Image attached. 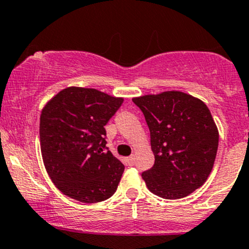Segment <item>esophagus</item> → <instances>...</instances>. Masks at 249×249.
<instances>
[{"mask_svg":"<svg viewBox=\"0 0 249 249\" xmlns=\"http://www.w3.org/2000/svg\"><path fill=\"white\" fill-rule=\"evenodd\" d=\"M126 162L128 164V166H133V165H134V157L133 156L128 157V158L126 159Z\"/></svg>","mask_w":249,"mask_h":249,"instance_id":"obj_1","label":"esophagus"}]
</instances>
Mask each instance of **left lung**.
Masks as SVG:
<instances>
[{
  "instance_id": "left-lung-1",
  "label": "left lung",
  "mask_w": 249,
  "mask_h": 249,
  "mask_svg": "<svg viewBox=\"0 0 249 249\" xmlns=\"http://www.w3.org/2000/svg\"><path fill=\"white\" fill-rule=\"evenodd\" d=\"M132 101L150 130L154 164L142 173L148 190L174 200L202 186L212 171L219 145L218 128L206 104L180 91Z\"/></svg>"
}]
</instances>
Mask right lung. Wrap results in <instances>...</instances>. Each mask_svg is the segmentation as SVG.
Instances as JSON below:
<instances>
[{
    "mask_svg": "<svg viewBox=\"0 0 249 249\" xmlns=\"http://www.w3.org/2000/svg\"><path fill=\"white\" fill-rule=\"evenodd\" d=\"M123 101L96 89L70 87L43 108L39 119L43 162L63 194L93 204L116 192L125 167L107 147L104 126Z\"/></svg>",
    "mask_w": 249,
    "mask_h": 249,
    "instance_id": "obj_1",
    "label": "right lung"
}]
</instances>
